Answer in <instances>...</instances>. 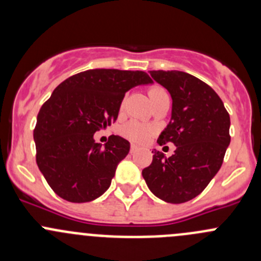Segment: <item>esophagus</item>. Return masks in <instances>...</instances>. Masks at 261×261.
Segmentation results:
<instances>
[{
	"label": "esophagus",
	"mask_w": 261,
	"mask_h": 261,
	"mask_svg": "<svg viewBox=\"0 0 261 261\" xmlns=\"http://www.w3.org/2000/svg\"><path fill=\"white\" fill-rule=\"evenodd\" d=\"M138 150H139L138 145H135V144H131V145H130V151L131 152H135V151H138Z\"/></svg>",
	"instance_id": "1"
}]
</instances>
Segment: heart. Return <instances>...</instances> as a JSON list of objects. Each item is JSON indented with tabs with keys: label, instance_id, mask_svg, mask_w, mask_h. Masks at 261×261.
Masks as SVG:
<instances>
[{
	"label": "heart",
	"instance_id": "heart-1",
	"mask_svg": "<svg viewBox=\"0 0 261 261\" xmlns=\"http://www.w3.org/2000/svg\"><path fill=\"white\" fill-rule=\"evenodd\" d=\"M164 94L168 93L162 87H151L149 89V97L151 101L154 98H156V97L164 96ZM121 134L125 138L130 139V140L138 141V143H144V141H146L149 139L150 134H151V128L143 125V123L138 122V121H130V122H127L121 128Z\"/></svg>",
	"mask_w": 261,
	"mask_h": 261
}]
</instances>
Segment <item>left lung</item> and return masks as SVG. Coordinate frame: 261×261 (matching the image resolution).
I'll list each match as a JSON object with an SVG mask.
<instances>
[{"mask_svg": "<svg viewBox=\"0 0 261 261\" xmlns=\"http://www.w3.org/2000/svg\"><path fill=\"white\" fill-rule=\"evenodd\" d=\"M172 97V117L158 144L173 143L172 156L154 150L143 170L150 191L168 203H184L202 193L222 165L230 145V115L215 91L179 70H150Z\"/></svg>", "mask_w": 261, "mask_h": 261, "instance_id": "1", "label": "left lung"}]
</instances>
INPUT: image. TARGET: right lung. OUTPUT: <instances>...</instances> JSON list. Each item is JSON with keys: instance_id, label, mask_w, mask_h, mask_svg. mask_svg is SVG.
I'll return each mask as SVG.
<instances>
[{"instance_id": "1", "label": "right lung", "mask_w": 261, "mask_h": 261, "mask_svg": "<svg viewBox=\"0 0 261 261\" xmlns=\"http://www.w3.org/2000/svg\"><path fill=\"white\" fill-rule=\"evenodd\" d=\"M150 83L140 70L89 69L54 89L38 114L34 141L39 169L58 196L83 203L109 189L130 143L111 135L102 146L93 135L117 120L128 89Z\"/></svg>"}]
</instances>
